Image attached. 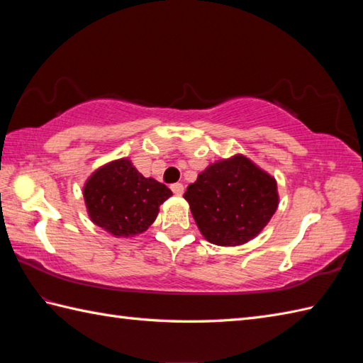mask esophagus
I'll return each mask as SVG.
<instances>
[{
  "label": "esophagus",
  "mask_w": 363,
  "mask_h": 363,
  "mask_svg": "<svg viewBox=\"0 0 363 363\" xmlns=\"http://www.w3.org/2000/svg\"><path fill=\"white\" fill-rule=\"evenodd\" d=\"M172 190L174 195H182L184 194V186L181 182H176V184H172Z\"/></svg>",
  "instance_id": "obj_1"
}]
</instances>
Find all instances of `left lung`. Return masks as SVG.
I'll return each instance as SVG.
<instances>
[{
    "label": "left lung",
    "instance_id": "8db88e82",
    "mask_svg": "<svg viewBox=\"0 0 363 363\" xmlns=\"http://www.w3.org/2000/svg\"><path fill=\"white\" fill-rule=\"evenodd\" d=\"M184 198L201 234L220 246L250 242L279 203L274 177L240 154L207 167Z\"/></svg>",
    "mask_w": 363,
    "mask_h": 363
}]
</instances>
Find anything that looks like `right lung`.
I'll list each match as a JSON object with an SVG mask.
<instances>
[{
  "instance_id": "obj_1",
  "label": "right lung",
  "mask_w": 363,
  "mask_h": 363,
  "mask_svg": "<svg viewBox=\"0 0 363 363\" xmlns=\"http://www.w3.org/2000/svg\"><path fill=\"white\" fill-rule=\"evenodd\" d=\"M172 195L164 184L138 173L128 159L96 169L84 187L90 220L115 237L142 234L156 220L159 206Z\"/></svg>"
}]
</instances>
